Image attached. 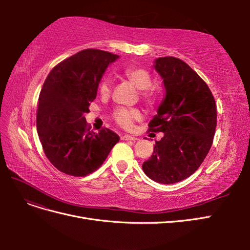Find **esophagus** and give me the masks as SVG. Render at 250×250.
I'll use <instances>...</instances> for the list:
<instances>
[{"instance_id": "esophagus-1", "label": "esophagus", "mask_w": 250, "mask_h": 250, "mask_svg": "<svg viewBox=\"0 0 250 250\" xmlns=\"http://www.w3.org/2000/svg\"><path fill=\"white\" fill-rule=\"evenodd\" d=\"M121 139H122L123 141H137L138 140V138H135V137H132V135H129V134H124L123 135V137L122 138H121Z\"/></svg>"}]
</instances>
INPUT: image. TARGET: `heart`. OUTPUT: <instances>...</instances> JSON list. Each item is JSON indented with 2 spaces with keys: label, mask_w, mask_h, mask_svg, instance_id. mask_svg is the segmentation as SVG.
<instances>
[{
  "label": "heart",
  "mask_w": 250,
  "mask_h": 250,
  "mask_svg": "<svg viewBox=\"0 0 250 250\" xmlns=\"http://www.w3.org/2000/svg\"><path fill=\"white\" fill-rule=\"evenodd\" d=\"M124 76L140 90H143V97L148 101L154 99V94L148 90L152 83V79L148 71L141 67H127L124 70ZM111 88V81L109 77H104L99 84V92L102 96H108ZM113 119L116 122L124 128H131L133 122L142 119V112L137 108L120 107L113 111Z\"/></svg>",
  "instance_id": "b5f03b06"
}]
</instances>
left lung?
Segmentation results:
<instances>
[{"mask_svg": "<svg viewBox=\"0 0 250 250\" xmlns=\"http://www.w3.org/2000/svg\"><path fill=\"white\" fill-rule=\"evenodd\" d=\"M152 67L163 80L165 97L149 130L164 137L142 168L156 183L171 185L191 176L208 155L217 125L216 103L207 83L183 60L160 57Z\"/></svg>", "mask_w": 250, "mask_h": 250, "instance_id": "1", "label": "left lung"}]
</instances>
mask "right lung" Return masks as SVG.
<instances>
[{
    "mask_svg": "<svg viewBox=\"0 0 250 250\" xmlns=\"http://www.w3.org/2000/svg\"><path fill=\"white\" fill-rule=\"evenodd\" d=\"M119 58L96 49L78 52L53 67L39 98L36 127L44 154L60 172L85 176L106 160L120 141L103 128L90 131L84 115L108 65Z\"/></svg>",
    "mask_w": 250,
    "mask_h": 250,
    "instance_id": "1",
    "label": "right lung"
}]
</instances>
